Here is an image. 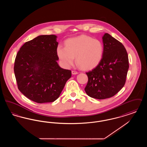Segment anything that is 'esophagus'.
Wrapping results in <instances>:
<instances>
[{"label": "esophagus", "instance_id": "1", "mask_svg": "<svg viewBox=\"0 0 147 147\" xmlns=\"http://www.w3.org/2000/svg\"><path fill=\"white\" fill-rule=\"evenodd\" d=\"M71 73H72V74H77L78 73V72L77 71H75V70H72Z\"/></svg>", "mask_w": 147, "mask_h": 147}]
</instances>
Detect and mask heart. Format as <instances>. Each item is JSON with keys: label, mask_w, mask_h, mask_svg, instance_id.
I'll return each instance as SVG.
<instances>
[{"label": "heart", "mask_w": 147, "mask_h": 147, "mask_svg": "<svg viewBox=\"0 0 147 147\" xmlns=\"http://www.w3.org/2000/svg\"><path fill=\"white\" fill-rule=\"evenodd\" d=\"M65 47L59 45L56 52L61 63L66 68L71 66L76 61L82 68L91 69L101 62L104 46L100 40L87 35L69 38L64 41Z\"/></svg>", "instance_id": "1"}]
</instances>
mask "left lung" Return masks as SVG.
<instances>
[{
  "label": "left lung",
  "instance_id": "obj_1",
  "mask_svg": "<svg viewBox=\"0 0 147 147\" xmlns=\"http://www.w3.org/2000/svg\"><path fill=\"white\" fill-rule=\"evenodd\" d=\"M104 53L101 62L86 73L85 91L90 97L105 99L116 95L125 85L129 68L128 57L122 43L107 33L102 37Z\"/></svg>",
  "mask_w": 147,
  "mask_h": 147
}]
</instances>
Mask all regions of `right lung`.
<instances>
[{"instance_id":"obj_1","label":"right lung","mask_w":147,"mask_h":147,"mask_svg":"<svg viewBox=\"0 0 147 147\" xmlns=\"http://www.w3.org/2000/svg\"><path fill=\"white\" fill-rule=\"evenodd\" d=\"M56 35H40L25 42L18 52L14 70L19 90L37 103L53 102L59 98L71 70L61 68Z\"/></svg>"}]
</instances>
